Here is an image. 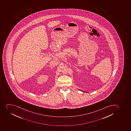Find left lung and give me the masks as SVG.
Wrapping results in <instances>:
<instances>
[{"mask_svg": "<svg viewBox=\"0 0 131 131\" xmlns=\"http://www.w3.org/2000/svg\"><path fill=\"white\" fill-rule=\"evenodd\" d=\"M81 91H83V92H85V91H82V90H81Z\"/></svg>", "mask_w": 131, "mask_h": 131, "instance_id": "8db88e82", "label": "left lung"}]
</instances>
